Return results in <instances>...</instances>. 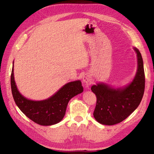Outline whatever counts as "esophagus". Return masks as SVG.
<instances>
[{
	"instance_id": "obj_1",
	"label": "esophagus",
	"mask_w": 154,
	"mask_h": 154,
	"mask_svg": "<svg viewBox=\"0 0 154 154\" xmlns=\"http://www.w3.org/2000/svg\"><path fill=\"white\" fill-rule=\"evenodd\" d=\"M83 82L87 84H90V83H92V77H91L89 74H85L83 77Z\"/></svg>"
}]
</instances>
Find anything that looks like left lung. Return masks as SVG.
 <instances>
[{
    "label": "left lung",
    "mask_w": 154,
    "mask_h": 154,
    "mask_svg": "<svg viewBox=\"0 0 154 154\" xmlns=\"http://www.w3.org/2000/svg\"><path fill=\"white\" fill-rule=\"evenodd\" d=\"M138 67L132 82L126 86L113 88L105 83H97L91 88L96 96L94 111L96 120L103 125H114L124 120L141 101L145 91V72L143 58L139 49L134 48Z\"/></svg>",
    "instance_id": "obj_1"
}]
</instances>
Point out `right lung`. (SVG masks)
Here are the masks:
<instances>
[{
    "label": "right lung",
    "instance_id": "obj_1",
    "mask_svg": "<svg viewBox=\"0 0 154 154\" xmlns=\"http://www.w3.org/2000/svg\"><path fill=\"white\" fill-rule=\"evenodd\" d=\"M11 87L13 97L19 109L31 120L41 126H51L60 122L66 113L69 100L83 91L81 81H74L65 84L46 100H29L17 90L14 79V65L11 75Z\"/></svg>",
    "mask_w": 154,
    "mask_h": 154
}]
</instances>
